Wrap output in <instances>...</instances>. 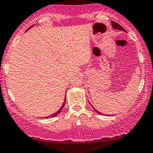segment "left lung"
Listing matches in <instances>:
<instances>
[{
  "mask_svg": "<svg viewBox=\"0 0 153 153\" xmlns=\"http://www.w3.org/2000/svg\"><path fill=\"white\" fill-rule=\"evenodd\" d=\"M111 24H112V27H113V28H114V29H115V30H121V31H123V32H126V30H124V29H123V27H121V25H118V23H116V22H113V21H111ZM90 104L91 105V103H90ZM91 106H92V108H93L94 109V111H95V112H97V114H102V113H100V112H99V111H97V110H96L95 108H94L93 107V106H92V105H91ZM106 116H107V115H106Z\"/></svg>",
  "mask_w": 153,
  "mask_h": 153,
  "instance_id": "1",
  "label": "left lung"
}]
</instances>
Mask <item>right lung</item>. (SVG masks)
Segmentation results:
<instances>
[{
  "instance_id": "right-lung-1",
  "label": "right lung",
  "mask_w": 153,
  "mask_h": 153,
  "mask_svg": "<svg viewBox=\"0 0 153 153\" xmlns=\"http://www.w3.org/2000/svg\"><path fill=\"white\" fill-rule=\"evenodd\" d=\"M34 25H32L30 27H29L28 29H27V31H28L29 30H30V28H32V27H33ZM65 102H66V95H65V99H64V101H63V103L62 104V105H61V107L60 108V109L58 110V111H57V112H56L55 113V114H52V115H51V116H46V117H45V118H51V117H56V116H57L58 114H60V113L61 112V111H62V109H63V108L64 107V105H65Z\"/></svg>"
}]
</instances>
